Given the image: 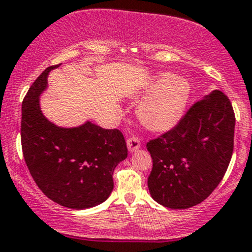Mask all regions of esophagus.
<instances>
[{
    "label": "esophagus",
    "mask_w": 252,
    "mask_h": 252,
    "mask_svg": "<svg viewBox=\"0 0 252 252\" xmlns=\"http://www.w3.org/2000/svg\"><path fill=\"white\" fill-rule=\"evenodd\" d=\"M139 147H141V143H139L138 138H136V137H131V138L127 139V148H128V150L131 153L138 150Z\"/></svg>",
    "instance_id": "1"
}]
</instances>
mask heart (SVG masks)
<instances>
[{
  "instance_id": "obj_1",
  "label": "heart",
  "mask_w": 252,
  "mask_h": 252,
  "mask_svg": "<svg viewBox=\"0 0 252 252\" xmlns=\"http://www.w3.org/2000/svg\"><path fill=\"white\" fill-rule=\"evenodd\" d=\"M145 97L137 116L141 123L154 132H165L180 121L188 102L190 87L186 80L171 74H160L145 86Z\"/></svg>"
}]
</instances>
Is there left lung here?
<instances>
[{
  "label": "left lung",
  "instance_id": "left-lung-1",
  "mask_svg": "<svg viewBox=\"0 0 252 252\" xmlns=\"http://www.w3.org/2000/svg\"><path fill=\"white\" fill-rule=\"evenodd\" d=\"M235 115L221 91L194 103L173 128L147 143L153 159L148 188L170 209L203 203L222 181L234 148Z\"/></svg>",
  "mask_w": 252,
  "mask_h": 252
}]
</instances>
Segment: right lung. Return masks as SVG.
<instances>
[{
  "mask_svg": "<svg viewBox=\"0 0 252 252\" xmlns=\"http://www.w3.org/2000/svg\"><path fill=\"white\" fill-rule=\"evenodd\" d=\"M48 66L33 81L23 100L22 149L38 188L54 203L69 209L102 204L114 188L113 173L127 158L121 131L87 121L72 128L58 127L43 116L40 95L47 87Z\"/></svg>",
  "mask_w": 252,
  "mask_h": 252,
  "instance_id": "1",
  "label": "right lung"
}]
</instances>
